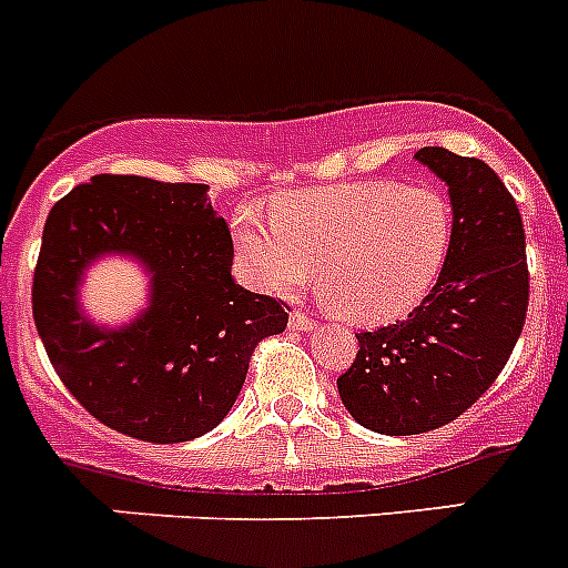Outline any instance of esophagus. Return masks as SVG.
<instances>
[{
	"label": "esophagus",
	"instance_id": "esophagus-1",
	"mask_svg": "<svg viewBox=\"0 0 568 568\" xmlns=\"http://www.w3.org/2000/svg\"><path fill=\"white\" fill-rule=\"evenodd\" d=\"M290 327L298 329V333H307V329L315 327V321L310 318L307 313H301V310H293V313H290Z\"/></svg>",
	"mask_w": 568,
	"mask_h": 568
}]
</instances>
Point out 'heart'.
<instances>
[{
	"label": "heart",
	"mask_w": 568,
	"mask_h": 568,
	"mask_svg": "<svg viewBox=\"0 0 568 568\" xmlns=\"http://www.w3.org/2000/svg\"><path fill=\"white\" fill-rule=\"evenodd\" d=\"M270 224L239 210L233 241L255 287L295 295L310 281L333 313L353 324H386L433 290L453 244V210L429 184L389 179L290 193Z\"/></svg>",
	"instance_id": "b5f03b06"
}]
</instances>
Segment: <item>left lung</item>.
I'll use <instances>...</instances> for the list:
<instances>
[{
    "label": "left lung",
    "instance_id": "left-lung-1",
    "mask_svg": "<svg viewBox=\"0 0 568 568\" xmlns=\"http://www.w3.org/2000/svg\"><path fill=\"white\" fill-rule=\"evenodd\" d=\"M415 159L449 187V255L406 321L355 335L358 355L338 378L346 413L381 435L429 433L466 413L506 366L529 307L524 222L498 173L444 148Z\"/></svg>",
    "mask_w": 568,
    "mask_h": 568
}]
</instances>
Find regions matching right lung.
I'll return each instance as SVG.
<instances>
[{
  "label": "right lung",
  "mask_w": 568,
  "mask_h": 568,
  "mask_svg": "<svg viewBox=\"0 0 568 568\" xmlns=\"http://www.w3.org/2000/svg\"><path fill=\"white\" fill-rule=\"evenodd\" d=\"M207 184L93 175L53 204L33 273V321L50 364L97 420L150 444H182L222 424L250 355L287 327V304L235 284L233 239ZM104 254L151 275L149 307L102 328L78 304Z\"/></svg>",
  "instance_id": "1"
}]
</instances>
